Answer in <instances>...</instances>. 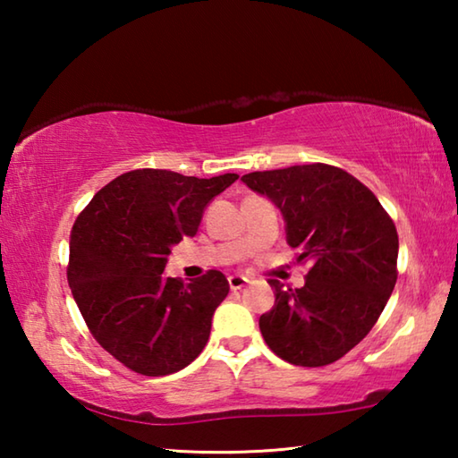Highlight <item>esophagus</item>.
<instances>
[{"mask_svg":"<svg viewBox=\"0 0 458 458\" xmlns=\"http://www.w3.org/2000/svg\"><path fill=\"white\" fill-rule=\"evenodd\" d=\"M228 283H230L232 291H240L248 283V278L242 275H232V276H228Z\"/></svg>","mask_w":458,"mask_h":458,"instance_id":"esophagus-1","label":"esophagus"}]
</instances>
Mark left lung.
<instances>
[{
    "instance_id": "left-lung-1",
    "label": "left lung",
    "mask_w": 458,
    "mask_h": 458,
    "mask_svg": "<svg viewBox=\"0 0 458 458\" xmlns=\"http://www.w3.org/2000/svg\"><path fill=\"white\" fill-rule=\"evenodd\" d=\"M242 182L278 208L286 244L311 262L301 289L268 281L275 307L260 315L262 337L293 366L337 361L368 335L394 291L396 226L374 193L339 167L293 165Z\"/></svg>"
}]
</instances>
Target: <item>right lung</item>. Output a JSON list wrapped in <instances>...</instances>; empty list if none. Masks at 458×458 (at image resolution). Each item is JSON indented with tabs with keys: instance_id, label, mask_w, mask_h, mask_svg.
Wrapping results in <instances>:
<instances>
[{
	"instance_id": "1",
	"label": "right lung",
	"mask_w": 458,
	"mask_h": 458,
	"mask_svg": "<svg viewBox=\"0 0 458 458\" xmlns=\"http://www.w3.org/2000/svg\"><path fill=\"white\" fill-rule=\"evenodd\" d=\"M238 180L135 169L95 193L71 234L68 284L89 329L123 366L167 376L198 358L230 284L220 270L183 284L167 257L206 206Z\"/></svg>"
}]
</instances>
